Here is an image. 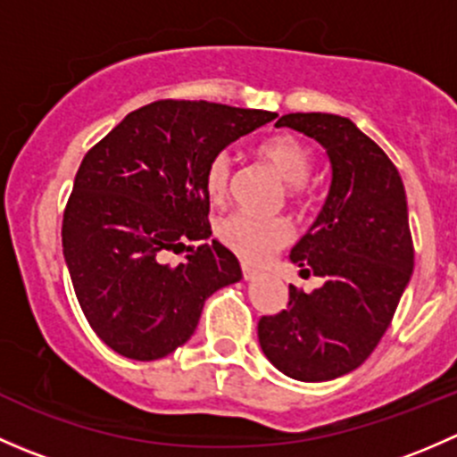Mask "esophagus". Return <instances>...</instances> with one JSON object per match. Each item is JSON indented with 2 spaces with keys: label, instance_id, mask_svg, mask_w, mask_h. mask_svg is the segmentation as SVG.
Instances as JSON below:
<instances>
[{
  "label": "esophagus",
  "instance_id": "1",
  "mask_svg": "<svg viewBox=\"0 0 457 457\" xmlns=\"http://www.w3.org/2000/svg\"><path fill=\"white\" fill-rule=\"evenodd\" d=\"M241 271H243V278H245V280H254L258 276V271L250 265H241Z\"/></svg>",
  "mask_w": 457,
  "mask_h": 457
}]
</instances>
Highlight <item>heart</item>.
<instances>
[{
  "instance_id": "heart-1",
  "label": "heart",
  "mask_w": 457,
  "mask_h": 457,
  "mask_svg": "<svg viewBox=\"0 0 457 457\" xmlns=\"http://www.w3.org/2000/svg\"><path fill=\"white\" fill-rule=\"evenodd\" d=\"M258 154L289 183V199H301L305 181L312 174L314 156L301 139L292 135H274L258 145ZM232 183V159L225 152L212 156L205 168V192L212 201L225 199ZM219 241L245 262H267L283 250L294 237L292 223L283 216H254L250 212H232L216 223Z\"/></svg>"
}]
</instances>
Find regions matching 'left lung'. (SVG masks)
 <instances>
[{
	"instance_id": "1",
	"label": "left lung",
	"mask_w": 457,
	"mask_h": 457,
	"mask_svg": "<svg viewBox=\"0 0 457 457\" xmlns=\"http://www.w3.org/2000/svg\"><path fill=\"white\" fill-rule=\"evenodd\" d=\"M276 128L312 137L329 156L325 205L289 254L325 283L312 294L289 285L287 310L258 320V343L294 380H334L370 358L411 278L407 195L389 156L347 117L292 112Z\"/></svg>"
}]
</instances>
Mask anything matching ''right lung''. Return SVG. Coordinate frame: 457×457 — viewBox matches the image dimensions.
<instances>
[{"instance_id":"obj_1","label":"right lung","mask_w":457,"mask_h":457,"mask_svg":"<svg viewBox=\"0 0 457 457\" xmlns=\"http://www.w3.org/2000/svg\"><path fill=\"white\" fill-rule=\"evenodd\" d=\"M271 119L210 101H154L87 150L62 245L81 312L110 349L132 361L168 356L195 334L205 298L243 278L237 256L210 241L205 168ZM183 249L186 263L162 262Z\"/></svg>"}]
</instances>
